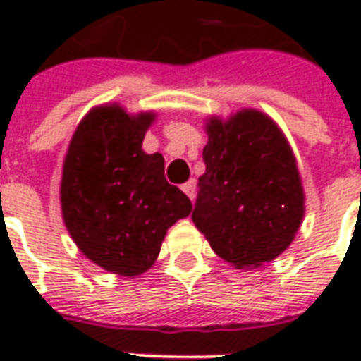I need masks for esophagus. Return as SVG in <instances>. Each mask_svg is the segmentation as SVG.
I'll return each instance as SVG.
<instances>
[{"instance_id": "obj_1", "label": "esophagus", "mask_w": 361, "mask_h": 361, "mask_svg": "<svg viewBox=\"0 0 361 361\" xmlns=\"http://www.w3.org/2000/svg\"><path fill=\"white\" fill-rule=\"evenodd\" d=\"M181 189H183V193L193 201V197H195V180H189L188 183H183L181 185Z\"/></svg>"}]
</instances>
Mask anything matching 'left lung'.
Wrapping results in <instances>:
<instances>
[{"label":"left lung","instance_id":"obj_1","mask_svg":"<svg viewBox=\"0 0 361 361\" xmlns=\"http://www.w3.org/2000/svg\"><path fill=\"white\" fill-rule=\"evenodd\" d=\"M204 173L191 219L216 255L238 269L279 257L303 216V189L292 150L272 119L243 110L211 119Z\"/></svg>","mask_w":361,"mask_h":361}]
</instances>
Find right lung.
Returning <instances> with one entry per match:
<instances>
[{
  "mask_svg": "<svg viewBox=\"0 0 361 361\" xmlns=\"http://www.w3.org/2000/svg\"><path fill=\"white\" fill-rule=\"evenodd\" d=\"M152 114L94 108L67 150L61 212L79 250L106 271L135 276L157 261L166 230L191 212L170 185L162 154L141 149Z\"/></svg>",
  "mask_w": 361,
  "mask_h": 361,
  "instance_id": "right-lung-1",
  "label": "right lung"
}]
</instances>
